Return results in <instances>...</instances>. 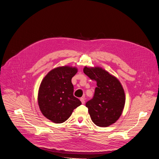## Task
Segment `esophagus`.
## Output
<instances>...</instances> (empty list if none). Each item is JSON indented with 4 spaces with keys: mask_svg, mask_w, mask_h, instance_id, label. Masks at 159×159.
I'll list each match as a JSON object with an SVG mask.
<instances>
[{
    "mask_svg": "<svg viewBox=\"0 0 159 159\" xmlns=\"http://www.w3.org/2000/svg\"><path fill=\"white\" fill-rule=\"evenodd\" d=\"M80 101L82 102V104H84L85 103V99L84 98H80Z\"/></svg>",
    "mask_w": 159,
    "mask_h": 159,
    "instance_id": "esophagus-1",
    "label": "esophagus"
}]
</instances>
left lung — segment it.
<instances>
[{
  "mask_svg": "<svg viewBox=\"0 0 159 159\" xmlns=\"http://www.w3.org/2000/svg\"><path fill=\"white\" fill-rule=\"evenodd\" d=\"M84 73L97 83L92 99L85 104L93 123L100 127L115 123L125 104V94L120 82L100 67H87Z\"/></svg>",
  "mask_w": 159,
  "mask_h": 159,
  "instance_id": "8db88e82",
  "label": "left lung"
}]
</instances>
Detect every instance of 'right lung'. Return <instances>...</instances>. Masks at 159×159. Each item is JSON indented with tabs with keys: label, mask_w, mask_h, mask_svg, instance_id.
Masks as SVG:
<instances>
[{
	"label": "right lung",
	"mask_w": 159,
	"mask_h": 159,
	"mask_svg": "<svg viewBox=\"0 0 159 159\" xmlns=\"http://www.w3.org/2000/svg\"><path fill=\"white\" fill-rule=\"evenodd\" d=\"M77 72L75 67H57L45 76L40 84L38 96L39 109L53 123L67 120L74 109L82 104L74 96L72 78Z\"/></svg>",
	"instance_id": "1"
}]
</instances>
